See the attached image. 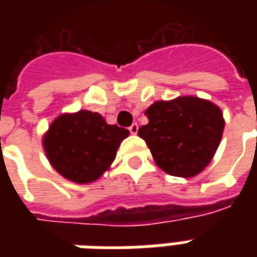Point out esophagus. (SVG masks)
Listing matches in <instances>:
<instances>
[{
    "label": "esophagus",
    "instance_id": "34e87169",
    "mask_svg": "<svg viewBox=\"0 0 257 257\" xmlns=\"http://www.w3.org/2000/svg\"><path fill=\"white\" fill-rule=\"evenodd\" d=\"M138 131H139V126H138V123H132L131 126H129V132L132 135L138 134Z\"/></svg>",
    "mask_w": 257,
    "mask_h": 257
}]
</instances>
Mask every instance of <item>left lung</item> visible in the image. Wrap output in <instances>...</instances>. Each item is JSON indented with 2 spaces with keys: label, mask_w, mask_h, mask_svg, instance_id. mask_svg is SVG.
Segmentation results:
<instances>
[{
  "label": "left lung",
  "mask_w": 257,
  "mask_h": 257,
  "mask_svg": "<svg viewBox=\"0 0 257 257\" xmlns=\"http://www.w3.org/2000/svg\"><path fill=\"white\" fill-rule=\"evenodd\" d=\"M149 123L138 131L164 172L194 178L209 165L220 145L224 118L220 107L195 96L153 103Z\"/></svg>",
  "instance_id": "1"
}]
</instances>
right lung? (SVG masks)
<instances>
[{
    "instance_id": "obj_1",
    "label": "right lung",
    "mask_w": 257,
    "mask_h": 257,
    "mask_svg": "<svg viewBox=\"0 0 257 257\" xmlns=\"http://www.w3.org/2000/svg\"><path fill=\"white\" fill-rule=\"evenodd\" d=\"M128 129L108 125L99 112L79 110L53 119L42 138L48 161L64 179L93 183L110 169Z\"/></svg>"
}]
</instances>
